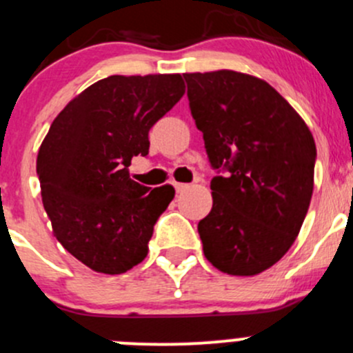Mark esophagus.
<instances>
[{"label": "esophagus", "mask_w": 353, "mask_h": 353, "mask_svg": "<svg viewBox=\"0 0 353 353\" xmlns=\"http://www.w3.org/2000/svg\"><path fill=\"white\" fill-rule=\"evenodd\" d=\"M187 188H188L187 183H175V190L178 192V194H180V192H185Z\"/></svg>", "instance_id": "esophagus-1"}]
</instances>
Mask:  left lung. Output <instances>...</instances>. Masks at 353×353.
Returning a JSON list of instances; mask_svg holds the SVG:
<instances>
[{
    "mask_svg": "<svg viewBox=\"0 0 353 353\" xmlns=\"http://www.w3.org/2000/svg\"><path fill=\"white\" fill-rule=\"evenodd\" d=\"M183 79L216 172L212 209L197 225L205 259L235 276L263 273L287 254L305 219L316 165L312 134L264 80L232 70Z\"/></svg>",
    "mask_w": 353,
    "mask_h": 353,
    "instance_id": "8db88e82",
    "label": "left lung"
}]
</instances>
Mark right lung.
Instances as JSON below:
<instances>
[{"mask_svg":"<svg viewBox=\"0 0 353 353\" xmlns=\"http://www.w3.org/2000/svg\"><path fill=\"white\" fill-rule=\"evenodd\" d=\"M183 92L181 75H111L54 118L37 154L43 204L58 242L90 270L121 274L148 256L175 188L151 190L128 166L149 154V130Z\"/></svg>","mask_w":353,"mask_h":353,"instance_id":"obj_1","label":"right lung"}]
</instances>
